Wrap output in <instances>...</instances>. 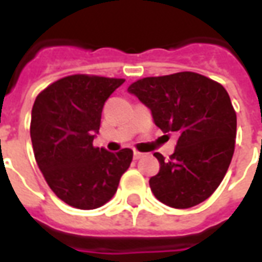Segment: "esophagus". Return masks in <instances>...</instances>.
I'll return each mask as SVG.
<instances>
[{"label": "esophagus", "instance_id": "34e87169", "mask_svg": "<svg viewBox=\"0 0 262 262\" xmlns=\"http://www.w3.org/2000/svg\"><path fill=\"white\" fill-rule=\"evenodd\" d=\"M144 157V153H140V151H133V159L140 160Z\"/></svg>", "mask_w": 262, "mask_h": 262}]
</instances>
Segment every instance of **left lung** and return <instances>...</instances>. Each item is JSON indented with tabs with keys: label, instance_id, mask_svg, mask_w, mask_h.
<instances>
[{
	"label": "left lung",
	"instance_id": "left-lung-1",
	"mask_svg": "<svg viewBox=\"0 0 262 262\" xmlns=\"http://www.w3.org/2000/svg\"><path fill=\"white\" fill-rule=\"evenodd\" d=\"M127 91L151 111L164 133H177L176 151L160 161L150 188L160 202L176 209L206 201L225 178L234 153L237 118L230 97L219 82L184 71L147 77Z\"/></svg>",
	"mask_w": 262,
	"mask_h": 262
}]
</instances>
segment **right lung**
<instances>
[{"label": "right lung", "mask_w": 262, "mask_h": 262, "mask_svg": "<svg viewBox=\"0 0 262 262\" xmlns=\"http://www.w3.org/2000/svg\"><path fill=\"white\" fill-rule=\"evenodd\" d=\"M125 80L75 74L43 90L32 108L35 159L57 196L77 209H95L114 196L133 159L130 148L94 147L105 101Z\"/></svg>", "instance_id": "1"}]
</instances>
